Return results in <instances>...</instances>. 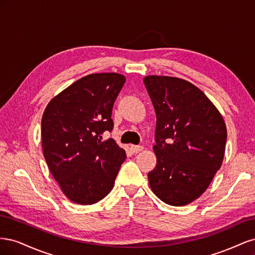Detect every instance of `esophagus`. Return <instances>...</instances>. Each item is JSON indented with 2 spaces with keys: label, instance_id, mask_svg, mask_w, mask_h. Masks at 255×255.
<instances>
[{
  "label": "esophagus",
  "instance_id": "34e87169",
  "mask_svg": "<svg viewBox=\"0 0 255 255\" xmlns=\"http://www.w3.org/2000/svg\"><path fill=\"white\" fill-rule=\"evenodd\" d=\"M143 150V146L142 145H130V151L133 153H138Z\"/></svg>",
  "mask_w": 255,
  "mask_h": 255
}]
</instances>
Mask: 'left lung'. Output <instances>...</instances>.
Here are the masks:
<instances>
[{"label": "left lung", "mask_w": 255, "mask_h": 255, "mask_svg": "<svg viewBox=\"0 0 255 255\" xmlns=\"http://www.w3.org/2000/svg\"><path fill=\"white\" fill-rule=\"evenodd\" d=\"M156 114V166L148 173L161 201L183 206L198 199L221 167L227 127L204 92L172 76L143 79Z\"/></svg>", "instance_id": "1"}]
</instances>
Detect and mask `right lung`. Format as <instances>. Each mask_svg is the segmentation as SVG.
<instances>
[{"instance_id":"right-lung-1","label":"right lung","mask_w":255,"mask_h":255,"mask_svg":"<svg viewBox=\"0 0 255 255\" xmlns=\"http://www.w3.org/2000/svg\"><path fill=\"white\" fill-rule=\"evenodd\" d=\"M126 78L119 73L84 76L54 97L41 120L43 156L72 202L90 205L113 189L126 151L113 138L114 103Z\"/></svg>"}]
</instances>
